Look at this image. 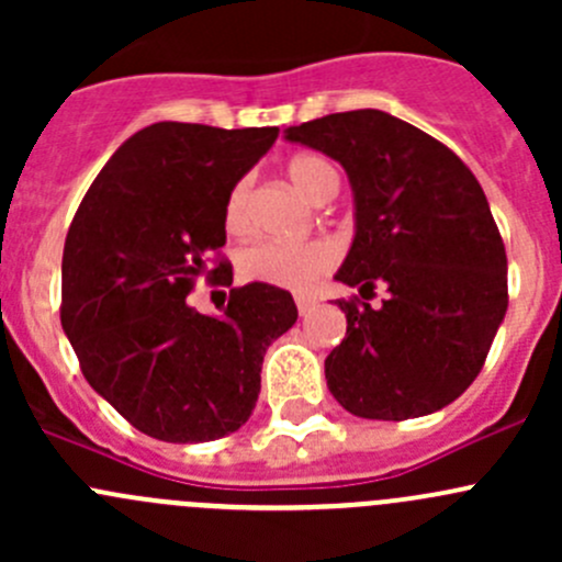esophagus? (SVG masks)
Returning <instances> with one entry per match:
<instances>
[{
  "instance_id": "obj_1",
  "label": "esophagus",
  "mask_w": 562,
  "mask_h": 562,
  "mask_svg": "<svg viewBox=\"0 0 562 562\" xmlns=\"http://www.w3.org/2000/svg\"><path fill=\"white\" fill-rule=\"evenodd\" d=\"M296 307H299V315H310L315 310V302L307 296H296Z\"/></svg>"
}]
</instances>
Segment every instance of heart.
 I'll return each instance as SVG.
<instances>
[{
    "label": "heart",
    "mask_w": 562,
    "mask_h": 562,
    "mask_svg": "<svg viewBox=\"0 0 562 562\" xmlns=\"http://www.w3.org/2000/svg\"><path fill=\"white\" fill-rule=\"evenodd\" d=\"M288 176H291L293 187L315 203L328 181L337 179V171L323 157L302 155L291 160ZM225 225L234 234H245L249 228V181H239L231 190L228 206H225ZM334 260H337V247L328 245V241L285 245V241L260 239L239 252V274L252 282L304 291L331 269Z\"/></svg>",
    "instance_id": "heart-1"
}]
</instances>
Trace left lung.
<instances>
[{
    "instance_id": "left-lung-1",
    "label": "left lung",
    "mask_w": 562,
    "mask_h": 562,
    "mask_svg": "<svg viewBox=\"0 0 562 562\" xmlns=\"http://www.w3.org/2000/svg\"><path fill=\"white\" fill-rule=\"evenodd\" d=\"M285 138L345 168L353 241L334 280L381 307L337 302L348 331L326 386L359 418L405 422L451 405L484 367L508 307V266L484 190L451 149L375 108L328 113Z\"/></svg>"
}]
</instances>
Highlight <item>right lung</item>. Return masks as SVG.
Here are the masks:
<instances>
[{
    "mask_svg": "<svg viewBox=\"0 0 562 562\" xmlns=\"http://www.w3.org/2000/svg\"><path fill=\"white\" fill-rule=\"evenodd\" d=\"M280 127L157 122L111 155L67 231L61 328L83 378L135 429L206 443L252 416L266 348L296 323L282 288H234L220 315L187 293L198 277L231 285L228 195Z\"/></svg>",
    "mask_w": 562,
    "mask_h": 562,
    "instance_id": "right-lung-1",
    "label": "right lung"
}]
</instances>
